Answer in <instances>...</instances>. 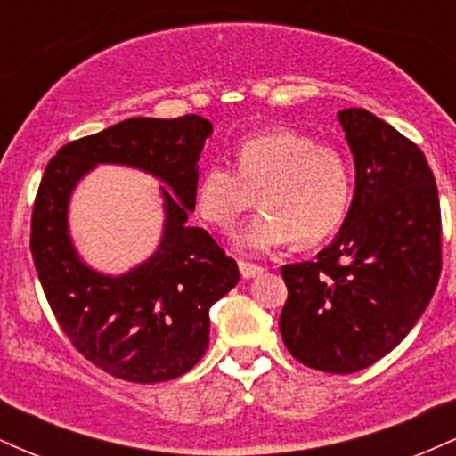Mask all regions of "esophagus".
Segmentation results:
<instances>
[{
  "label": "esophagus",
  "instance_id": "34e87169",
  "mask_svg": "<svg viewBox=\"0 0 456 456\" xmlns=\"http://www.w3.org/2000/svg\"><path fill=\"white\" fill-rule=\"evenodd\" d=\"M240 265V274H242V279H255V276H259L264 268L257 264H250V261H238Z\"/></svg>",
  "mask_w": 456,
  "mask_h": 456
}]
</instances>
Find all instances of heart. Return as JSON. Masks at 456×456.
Returning <instances> with one entry per match:
<instances>
[{
  "instance_id": "heart-1",
  "label": "heart",
  "mask_w": 456,
  "mask_h": 456,
  "mask_svg": "<svg viewBox=\"0 0 456 456\" xmlns=\"http://www.w3.org/2000/svg\"><path fill=\"white\" fill-rule=\"evenodd\" d=\"M257 203L264 208L238 242L261 253L296 238L315 246L341 227L354 199V167L337 145L317 143L296 128H274L242 141L235 169L212 165L199 177V216L232 232L240 216Z\"/></svg>"
}]
</instances>
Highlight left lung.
Wrapping results in <instances>:
<instances>
[{
  "mask_svg": "<svg viewBox=\"0 0 456 456\" xmlns=\"http://www.w3.org/2000/svg\"><path fill=\"white\" fill-rule=\"evenodd\" d=\"M355 197L315 261L282 265L281 337L323 373L375 364L416 326L442 272V212L425 151L366 109L338 111Z\"/></svg>",
  "mask_w": 456,
  "mask_h": 456,
  "instance_id": "left-lung-1",
  "label": "left lung"
}]
</instances>
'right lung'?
Returning a JSON list of instances; mask_svg holds the SVG:
<instances>
[{
	"label": "right lung",
	"mask_w": 456,
	"mask_h": 456,
	"mask_svg": "<svg viewBox=\"0 0 456 456\" xmlns=\"http://www.w3.org/2000/svg\"><path fill=\"white\" fill-rule=\"evenodd\" d=\"M212 124L195 113L175 119L130 118L66 143L46 165L31 210V257L51 311L72 347L94 366L133 384L184 375L210 341V308L240 281L238 264L195 210L197 160ZM96 161L150 170L175 188L166 195V235L154 258L111 280L76 259L65 208L78 176Z\"/></svg>",
	"instance_id": "1"
}]
</instances>
